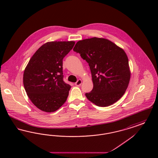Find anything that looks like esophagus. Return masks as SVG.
<instances>
[{
  "label": "esophagus",
  "instance_id": "34e87169",
  "mask_svg": "<svg viewBox=\"0 0 158 158\" xmlns=\"http://www.w3.org/2000/svg\"><path fill=\"white\" fill-rule=\"evenodd\" d=\"M82 80H81V79H79V80L75 83V85L76 86H80V85L82 84Z\"/></svg>",
  "mask_w": 158,
  "mask_h": 158
}]
</instances>
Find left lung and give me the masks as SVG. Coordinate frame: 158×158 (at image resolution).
<instances>
[{"instance_id":"1","label":"left lung","mask_w":158,"mask_h":158,"mask_svg":"<svg viewBox=\"0 0 158 158\" xmlns=\"http://www.w3.org/2000/svg\"><path fill=\"white\" fill-rule=\"evenodd\" d=\"M73 51L89 64L94 84L86 98L98 106L112 105L124 94L130 79L127 56L111 41L94 37L79 41Z\"/></svg>"}]
</instances>
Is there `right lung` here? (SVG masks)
<instances>
[{"label": "right lung", "mask_w": 158, "mask_h": 158, "mask_svg": "<svg viewBox=\"0 0 158 158\" xmlns=\"http://www.w3.org/2000/svg\"><path fill=\"white\" fill-rule=\"evenodd\" d=\"M75 41H51L41 46L31 58L23 76L24 88L33 104L52 113L66 102L70 85L64 82L63 59Z\"/></svg>", "instance_id": "1"}]
</instances>
